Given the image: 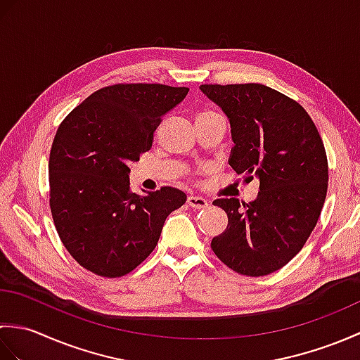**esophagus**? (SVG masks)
<instances>
[{"mask_svg":"<svg viewBox=\"0 0 360 360\" xmlns=\"http://www.w3.org/2000/svg\"><path fill=\"white\" fill-rule=\"evenodd\" d=\"M187 204L193 209H205L209 205V201L202 196H193L192 195V196L187 198Z\"/></svg>","mask_w":360,"mask_h":360,"instance_id":"1","label":"esophagus"}]
</instances>
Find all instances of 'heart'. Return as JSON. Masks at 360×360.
Listing matches in <instances>:
<instances>
[{"mask_svg":"<svg viewBox=\"0 0 360 360\" xmlns=\"http://www.w3.org/2000/svg\"><path fill=\"white\" fill-rule=\"evenodd\" d=\"M209 114H215V112H213V111H204V112H201L200 116H198V117H201V116H209Z\"/></svg>","mask_w":360,"mask_h":360,"instance_id":"obj_1","label":"heart"}]
</instances>
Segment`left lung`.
<instances>
[{
    "label": "left lung",
    "instance_id": "left-lung-1",
    "mask_svg": "<svg viewBox=\"0 0 360 360\" xmlns=\"http://www.w3.org/2000/svg\"><path fill=\"white\" fill-rule=\"evenodd\" d=\"M231 122L229 158L259 192L249 204L215 200L226 231L212 240L215 255L235 272L263 277L292 259L314 231L328 190L326 153L314 122L292 98L258 83L201 85Z\"/></svg>",
    "mask_w": 360,
    "mask_h": 360
}]
</instances>
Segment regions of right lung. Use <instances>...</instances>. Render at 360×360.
Listing matches in <instances>:
<instances>
[{
    "label": "right lung",
    "mask_w": 360,
    "mask_h": 360,
    "mask_svg": "<svg viewBox=\"0 0 360 360\" xmlns=\"http://www.w3.org/2000/svg\"><path fill=\"white\" fill-rule=\"evenodd\" d=\"M188 88L158 83L96 91L57 129L49 158L51 212L60 240L85 269L102 277L131 272L156 248L182 190L129 192V164L151 147L160 120Z\"/></svg>",
    "instance_id": "add662e5"
}]
</instances>
